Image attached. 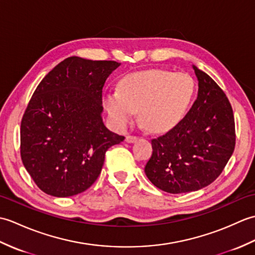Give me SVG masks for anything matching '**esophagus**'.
Segmentation results:
<instances>
[{
	"instance_id": "obj_1",
	"label": "esophagus",
	"mask_w": 255,
	"mask_h": 255,
	"mask_svg": "<svg viewBox=\"0 0 255 255\" xmlns=\"http://www.w3.org/2000/svg\"><path fill=\"white\" fill-rule=\"evenodd\" d=\"M137 139H138V138H137L136 136H127V137H126V141L129 142V143H131V142L136 141Z\"/></svg>"
}]
</instances>
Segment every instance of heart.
<instances>
[{
	"instance_id": "heart-1",
	"label": "heart",
	"mask_w": 255,
	"mask_h": 255,
	"mask_svg": "<svg viewBox=\"0 0 255 255\" xmlns=\"http://www.w3.org/2000/svg\"><path fill=\"white\" fill-rule=\"evenodd\" d=\"M196 93V82L186 72L150 69L125 75L117 91L104 94L103 105L117 128L129 126L139 111L148 130L162 132L186 115Z\"/></svg>"
}]
</instances>
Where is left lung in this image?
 Instances as JSON below:
<instances>
[{"mask_svg":"<svg viewBox=\"0 0 255 255\" xmlns=\"http://www.w3.org/2000/svg\"><path fill=\"white\" fill-rule=\"evenodd\" d=\"M193 69L198 80L197 99L176 126L151 140L152 155L144 166L150 182L171 194L198 191L213 183L236 145L228 97L208 74Z\"/></svg>","mask_w":255,"mask_h":255,"instance_id":"obj_1","label":"left lung"}]
</instances>
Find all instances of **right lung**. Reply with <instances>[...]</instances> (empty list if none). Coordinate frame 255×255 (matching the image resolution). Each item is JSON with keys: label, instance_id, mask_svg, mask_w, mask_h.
Wrapping results in <instances>:
<instances>
[{"label": "right lung", "instance_id": "right-lung-1", "mask_svg": "<svg viewBox=\"0 0 255 255\" xmlns=\"http://www.w3.org/2000/svg\"><path fill=\"white\" fill-rule=\"evenodd\" d=\"M121 63L70 57L38 84L20 123V156L42 192L69 197L97 180L105 153L124 136L102 119L105 81Z\"/></svg>", "mask_w": 255, "mask_h": 255}]
</instances>
